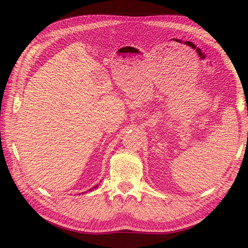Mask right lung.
Here are the masks:
<instances>
[{
	"label": "right lung",
	"mask_w": 248,
	"mask_h": 248,
	"mask_svg": "<svg viewBox=\"0 0 248 248\" xmlns=\"http://www.w3.org/2000/svg\"><path fill=\"white\" fill-rule=\"evenodd\" d=\"M97 186H95L93 188H95V187H97ZM93 188H91V189H89V191H91V190H92V189H93ZM81 194H83V193H81Z\"/></svg>",
	"instance_id": "1"
}]
</instances>
